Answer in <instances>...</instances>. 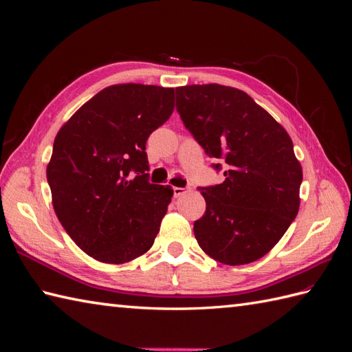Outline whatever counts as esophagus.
Masks as SVG:
<instances>
[{"label":"esophagus","mask_w":352,"mask_h":352,"mask_svg":"<svg viewBox=\"0 0 352 352\" xmlns=\"http://www.w3.org/2000/svg\"><path fill=\"white\" fill-rule=\"evenodd\" d=\"M185 192H186V189H185V188H177V186H175V188H173V195H175V198H177V197H182Z\"/></svg>","instance_id":"34e87169"}]
</instances>
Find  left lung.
I'll use <instances>...</instances> for the list:
<instances>
[{"mask_svg":"<svg viewBox=\"0 0 352 352\" xmlns=\"http://www.w3.org/2000/svg\"><path fill=\"white\" fill-rule=\"evenodd\" d=\"M176 110L225 167L221 184L199 188L207 206L194 223L199 247L229 265L261 258L300 208L302 168L289 135L248 94L217 83L176 88Z\"/></svg>","mask_w":352,"mask_h":352,"instance_id":"obj_1","label":"left lung"}]
</instances>
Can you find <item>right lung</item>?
<instances>
[{"instance_id": "right-lung-1", "label": "right lung", "mask_w": 352, "mask_h": 352, "mask_svg": "<svg viewBox=\"0 0 352 352\" xmlns=\"http://www.w3.org/2000/svg\"><path fill=\"white\" fill-rule=\"evenodd\" d=\"M173 88L113 85L56 136L47 167L52 206L95 260L122 264L153 247L173 189L150 184L145 144L173 113Z\"/></svg>"}]
</instances>
